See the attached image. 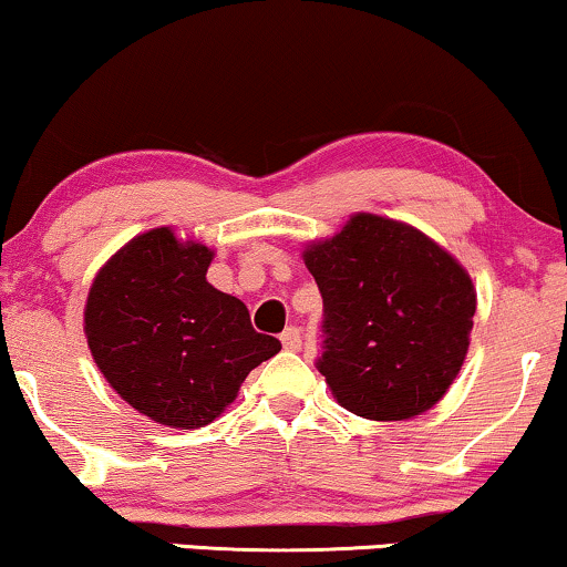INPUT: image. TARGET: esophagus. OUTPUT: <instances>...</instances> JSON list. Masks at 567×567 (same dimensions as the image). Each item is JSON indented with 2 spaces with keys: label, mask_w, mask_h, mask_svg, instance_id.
<instances>
[{
  "label": "esophagus",
  "mask_w": 567,
  "mask_h": 567,
  "mask_svg": "<svg viewBox=\"0 0 567 567\" xmlns=\"http://www.w3.org/2000/svg\"><path fill=\"white\" fill-rule=\"evenodd\" d=\"M279 340H282V348L285 350H300V346H303V337H300V329L298 327L285 329Z\"/></svg>",
  "instance_id": "1"
}]
</instances>
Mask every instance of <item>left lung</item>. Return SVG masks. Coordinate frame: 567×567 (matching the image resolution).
I'll return each mask as SVG.
<instances>
[{"label":"left lung","instance_id":"obj_1","mask_svg":"<svg viewBox=\"0 0 567 567\" xmlns=\"http://www.w3.org/2000/svg\"><path fill=\"white\" fill-rule=\"evenodd\" d=\"M303 261L324 298L319 371L346 411L408 421L461 374L476 313L474 279L408 221L358 212Z\"/></svg>","mask_w":567,"mask_h":567}]
</instances>
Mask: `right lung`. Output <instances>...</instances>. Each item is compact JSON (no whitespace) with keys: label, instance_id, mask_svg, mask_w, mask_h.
Wrapping results in <instances>:
<instances>
[{"label":"right lung","instance_id":"obj_1","mask_svg":"<svg viewBox=\"0 0 567 567\" xmlns=\"http://www.w3.org/2000/svg\"><path fill=\"white\" fill-rule=\"evenodd\" d=\"M214 250L154 227L127 240L93 277L83 308L89 350L127 405L169 429L212 424L279 340L206 279Z\"/></svg>","mask_w":567,"mask_h":567}]
</instances>
